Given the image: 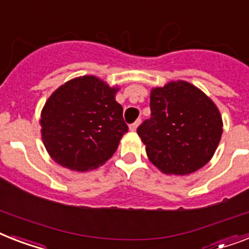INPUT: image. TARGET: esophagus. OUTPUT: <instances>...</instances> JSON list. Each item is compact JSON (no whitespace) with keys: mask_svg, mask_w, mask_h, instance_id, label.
<instances>
[{"mask_svg":"<svg viewBox=\"0 0 249 249\" xmlns=\"http://www.w3.org/2000/svg\"><path fill=\"white\" fill-rule=\"evenodd\" d=\"M139 124H141V120H137V121H135V123H133V124H131L130 126H129L130 131H135V130H137V128H138V126H139Z\"/></svg>","mask_w":249,"mask_h":249,"instance_id":"esophagus-1","label":"esophagus"}]
</instances>
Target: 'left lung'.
I'll list each match as a JSON object with an SVG mask.
<instances>
[{
  "mask_svg": "<svg viewBox=\"0 0 249 249\" xmlns=\"http://www.w3.org/2000/svg\"><path fill=\"white\" fill-rule=\"evenodd\" d=\"M151 118L137 133L147 157L161 173L188 175L215 155L223 118L215 102L199 88L175 80L151 89Z\"/></svg>",
  "mask_w": 249,
  "mask_h": 249,
  "instance_id": "1",
  "label": "left lung"
}]
</instances>
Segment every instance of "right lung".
<instances>
[{"mask_svg":"<svg viewBox=\"0 0 249 249\" xmlns=\"http://www.w3.org/2000/svg\"><path fill=\"white\" fill-rule=\"evenodd\" d=\"M118 86L83 75L58 87L40 111V134L50 157L70 170L88 171L104 165L128 131Z\"/></svg>","mask_w":249,"mask_h":249,"instance_id":"1","label":"right lung"}]
</instances>
